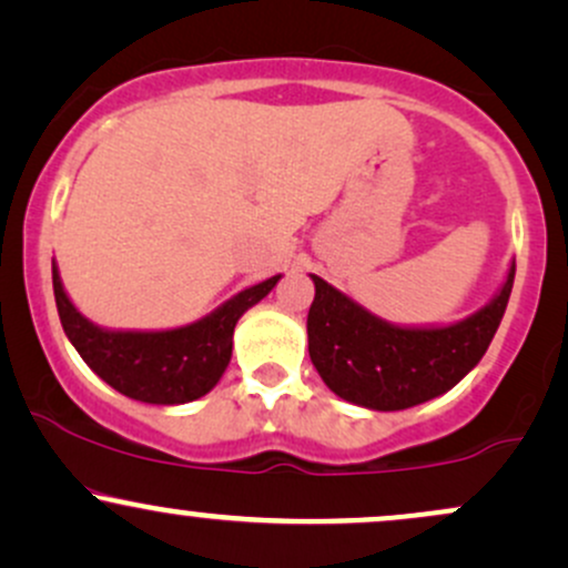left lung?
<instances>
[{
	"label": "left lung",
	"mask_w": 568,
	"mask_h": 568,
	"mask_svg": "<svg viewBox=\"0 0 568 568\" xmlns=\"http://www.w3.org/2000/svg\"><path fill=\"white\" fill-rule=\"evenodd\" d=\"M315 280L306 315L310 357L323 382L344 400L374 410H403L433 400L478 366L510 298L515 266L499 296L448 328H395Z\"/></svg>",
	"instance_id": "obj_1"
}]
</instances>
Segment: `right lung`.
Returning a JSON list of instances; mask_svg holds the SVG:
<instances>
[{
    "label": "right lung",
    "mask_w": 568,
    "mask_h": 568,
    "mask_svg": "<svg viewBox=\"0 0 568 568\" xmlns=\"http://www.w3.org/2000/svg\"><path fill=\"white\" fill-rule=\"evenodd\" d=\"M277 277L245 288L243 293L219 306L205 321L158 334H133V331H103L84 321L69 296L63 293L61 277L53 266V291L58 317L82 361L112 384L116 393L133 400L173 406V403L197 400L216 387L230 366L234 325L247 306L275 288Z\"/></svg>",
    "instance_id": "add662e5"
}]
</instances>
